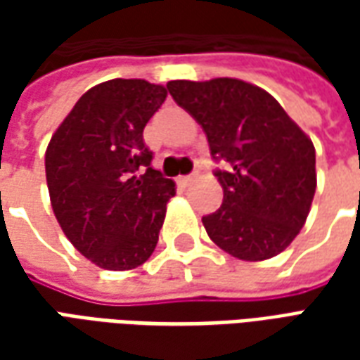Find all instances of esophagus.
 I'll return each mask as SVG.
<instances>
[{"mask_svg": "<svg viewBox=\"0 0 360 360\" xmlns=\"http://www.w3.org/2000/svg\"><path fill=\"white\" fill-rule=\"evenodd\" d=\"M193 179H195V175H181L179 183L181 185H188V183H191Z\"/></svg>", "mask_w": 360, "mask_h": 360, "instance_id": "esophagus-1", "label": "esophagus"}]
</instances>
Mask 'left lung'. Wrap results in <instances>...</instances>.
<instances>
[{
  "label": "left lung",
  "mask_w": 360,
  "mask_h": 360,
  "mask_svg": "<svg viewBox=\"0 0 360 360\" xmlns=\"http://www.w3.org/2000/svg\"><path fill=\"white\" fill-rule=\"evenodd\" d=\"M173 100L202 127L224 202L204 216L219 249L247 262L268 260L291 245L316 191V152L271 94L239 79L169 81Z\"/></svg>",
  "instance_id": "1"
}]
</instances>
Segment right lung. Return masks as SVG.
Listing matches in <instances>:
<instances>
[{
  "label": "right lung",
  "instance_id": "obj_1",
  "mask_svg": "<svg viewBox=\"0 0 360 360\" xmlns=\"http://www.w3.org/2000/svg\"><path fill=\"white\" fill-rule=\"evenodd\" d=\"M167 90L111 79L81 96L46 150V181L59 226L103 270H133L158 245L175 183L154 169L142 131Z\"/></svg>",
  "mask_w": 360,
  "mask_h": 360
}]
</instances>
